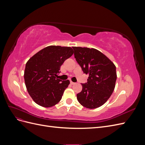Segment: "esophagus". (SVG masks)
<instances>
[{
	"label": "esophagus",
	"mask_w": 145,
	"mask_h": 145,
	"mask_svg": "<svg viewBox=\"0 0 145 145\" xmlns=\"http://www.w3.org/2000/svg\"><path fill=\"white\" fill-rule=\"evenodd\" d=\"M70 83H71V85H74V84H76V83H74V82H72V81H71V82H70Z\"/></svg>",
	"instance_id": "34e87169"
}]
</instances>
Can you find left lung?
<instances>
[{
	"mask_svg": "<svg viewBox=\"0 0 145 145\" xmlns=\"http://www.w3.org/2000/svg\"><path fill=\"white\" fill-rule=\"evenodd\" d=\"M74 57L83 73L88 74V82L82 83V90L77 94V100L89 109L103 105L115 88L116 67L107 57L94 48L72 47Z\"/></svg>",
	"mask_w": 145,
	"mask_h": 145,
	"instance_id": "obj_1",
	"label": "left lung"
}]
</instances>
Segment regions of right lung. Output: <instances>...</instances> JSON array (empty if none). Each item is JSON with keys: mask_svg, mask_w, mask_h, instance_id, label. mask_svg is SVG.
<instances>
[{"mask_svg": "<svg viewBox=\"0 0 145 145\" xmlns=\"http://www.w3.org/2000/svg\"><path fill=\"white\" fill-rule=\"evenodd\" d=\"M73 53L71 47L52 45L43 48L28 60L24 79L27 89L35 103L49 108L60 102L70 82L56 76L65 60Z\"/></svg>", "mask_w": 145, "mask_h": 145, "instance_id": "1", "label": "right lung"}]
</instances>
